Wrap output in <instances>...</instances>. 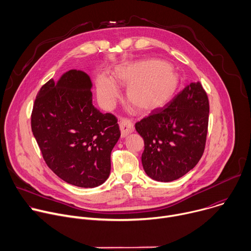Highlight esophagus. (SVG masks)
Returning a JSON list of instances; mask_svg holds the SVG:
<instances>
[{"instance_id": "34e87169", "label": "esophagus", "mask_w": 251, "mask_h": 251, "mask_svg": "<svg viewBox=\"0 0 251 251\" xmlns=\"http://www.w3.org/2000/svg\"><path fill=\"white\" fill-rule=\"evenodd\" d=\"M119 127L121 130V137L124 138L134 131V126L129 119L121 118L119 121Z\"/></svg>"}]
</instances>
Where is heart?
Listing matches in <instances>:
<instances>
[{
  "label": "heart",
  "mask_w": 251,
  "mask_h": 251,
  "mask_svg": "<svg viewBox=\"0 0 251 251\" xmlns=\"http://www.w3.org/2000/svg\"><path fill=\"white\" fill-rule=\"evenodd\" d=\"M115 80L126 89L127 100L139 111H152L166 105L180 86V75L167 62L145 59L119 65L114 71ZM100 102L111 105L119 95L116 82L101 75L96 82Z\"/></svg>",
  "instance_id": "1"
}]
</instances>
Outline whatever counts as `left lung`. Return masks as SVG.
Listing matches in <instances>:
<instances>
[{"mask_svg": "<svg viewBox=\"0 0 251 251\" xmlns=\"http://www.w3.org/2000/svg\"><path fill=\"white\" fill-rule=\"evenodd\" d=\"M208 113L206 93L198 82L136 123L144 139L142 165L148 176L168 183L196 167L204 150Z\"/></svg>", "mask_w": 251, "mask_h": 251, "instance_id": "1", "label": "left lung"}]
</instances>
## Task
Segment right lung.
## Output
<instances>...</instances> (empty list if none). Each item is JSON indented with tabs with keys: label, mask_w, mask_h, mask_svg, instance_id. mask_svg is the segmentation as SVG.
<instances>
[{
	"label": "right lung",
	"mask_w": 251,
	"mask_h": 251,
	"mask_svg": "<svg viewBox=\"0 0 251 251\" xmlns=\"http://www.w3.org/2000/svg\"><path fill=\"white\" fill-rule=\"evenodd\" d=\"M92 81L70 69L40 90L31 131L50 169L79 188L102 185L110 175L111 151L120 138L117 119L92 104Z\"/></svg>",
	"instance_id": "right-lung-1"
}]
</instances>
